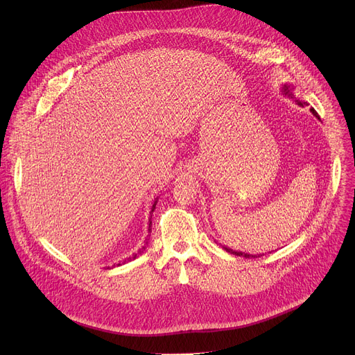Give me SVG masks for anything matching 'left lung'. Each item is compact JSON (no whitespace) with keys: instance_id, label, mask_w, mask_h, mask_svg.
I'll return each mask as SVG.
<instances>
[{"instance_id":"1","label":"left lung","mask_w":355,"mask_h":355,"mask_svg":"<svg viewBox=\"0 0 355 355\" xmlns=\"http://www.w3.org/2000/svg\"><path fill=\"white\" fill-rule=\"evenodd\" d=\"M292 91H293V85H291V84H285L284 87H282V92L285 94V95H288V96H291V98H293V94H292ZM296 103H297V105H300V107H305L306 105V103H302V101H299V99H295ZM311 112L318 118V119H320L319 118V115H318V112L313 110V108H311ZM223 248L226 250V251H229L230 254H234V256H239V257H245V259H251V257H257V256H251V254H247V252H241V251H236V250H232V248H229V247H225L223 245ZM260 257V256H259Z\"/></svg>"}]
</instances>
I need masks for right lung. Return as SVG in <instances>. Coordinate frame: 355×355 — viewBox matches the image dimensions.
Masks as SVG:
<instances>
[{
    "label": "right lung",
    "mask_w": 355,
    "mask_h": 355,
    "mask_svg": "<svg viewBox=\"0 0 355 355\" xmlns=\"http://www.w3.org/2000/svg\"><path fill=\"white\" fill-rule=\"evenodd\" d=\"M156 204H157V200H156V202H155V205H153V208H151V212H155V209H156ZM150 232H151V216H150V220H148V233H150ZM146 244H147V241H146ZM146 244H144V245H143V247H141V248H140V250H139V251H137V252H135V254H133V256H132V257H129V259H126V260H123V261H122V263H119V264H116V266H121V264H125V263H126V261H130V260H135V259H136V257H137V256H139V254H141V252H143V251H144V250H146ZM114 267H115V264H114Z\"/></svg>",
    "instance_id": "obj_1"
}]
</instances>
